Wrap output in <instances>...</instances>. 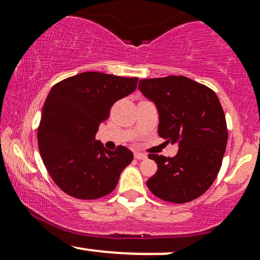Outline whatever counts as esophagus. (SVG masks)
Masks as SVG:
<instances>
[{"instance_id":"esophagus-1","label":"esophagus","mask_w":260,"mask_h":260,"mask_svg":"<svg viewBox=\"0 0 260 260\" xmlns=\"http://www.w3.org/2000/svg\"><path fill=\"white\" fill-rule=\"evenodd\" d=\"M134 157H136L137 160H144V159H147V155L136 151V153H134Z\"/></svg>"}]
</instances>
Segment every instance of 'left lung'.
Returning <instances> with one entry per match:
<instances>
[{
  "instance_id": "left-lung-1",
  "label": "left lung",
  "mask_w": 260,
  "mask_h": 260,
  "mask_svg": "<svg viewBox=\"0 0 260 260\" xmlns=\"http://www.w3.org/2000/svg\"><path fill=\"white\" fill-rule=\"evenodd\" d=\"M138 89L156 106L159 136L178 147L174 157L149 155L157 171L147 181L148 188L164 201L178 204L198 198L215 181L228 144L219 98L183 76L142 79Z\"/></svg>"
}]
</instances>
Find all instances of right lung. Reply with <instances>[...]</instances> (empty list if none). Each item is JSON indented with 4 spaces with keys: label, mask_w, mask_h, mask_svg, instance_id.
Here are the masks:
<instances>
[{
    "label": "right lung",
    "mask_w": 260,
    "mask_h": 260,
    "mask_svg": "<svg viewBox=\"0 0 260 260\" xmlns=\"http://www.w3.org/2000/svg\"><path fill=\"white\" fill-rule=\"evenodd\" d=\"M138 78L84 72L52 86L38 128L41 159L49 175L67 194L96 199L117 186L133 160L126 147L107 150L95 139L111 106L136 90Z\"/></svg>",
    "instance_id": "add662e5"
}]
</instances>
